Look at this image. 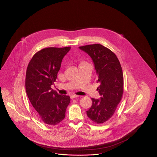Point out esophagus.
Listing matches in <instances>:
<instances>
[{
    "mask_svg": "<svg viewBox=\"0 0 157 157\" xmlns=\"http://www.w3.org/2000/svg\"><path fill=\"white\" fill-rule=\"evenodd\" d=\"M80 97L79 95H71V96H70V97H71V98H77V97Z\"/></svg>",
    "mask_w": 157,
    "mask_h": 157,
    "instance_id": "esophagus-1",
    "label": "esophagus"
}]
</instances>
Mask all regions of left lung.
<instances>
[{
  "instance_id": "obj_1",
  "label": "left lung",
  "mask_w": 157,
  "mask_h": 157,
  "mask_svg": "<svg viewBox=\"0 0 157 157\" xmlns=\"http://www.w3.org/2000/svg\"><path fill=\"white\" fill-rule=\"evenodd\" d=\"M79 48L92 58L100 86V99L91 98L92 105L86 111L90 120L102 124L112 117L123 94V74L120 63L111 50L100 44L85 45Z\"/></svg>"
}]
</instances>
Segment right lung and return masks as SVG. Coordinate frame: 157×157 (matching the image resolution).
Here are the masks:
<instances>
[{"label": "right lung", "instance_id": "1", "mask_svg": "<svg viewBox=\"0 0 157 157\" xmlns=\"http://www.w3.org/2000/svg\"><path fill=\"white\" fill-rule=\"evenodd\" d=\"M70 49V46L44 48L33 56L26 69L27 95L38 117L48 125H57L65 118L70 103L69 96L60 95L51 88Z\"/></svg>", "mask_w": 157, "mask_h": 157}]
</instances>
